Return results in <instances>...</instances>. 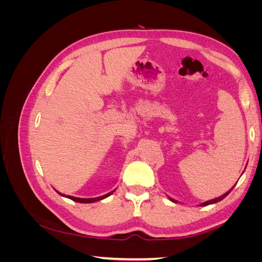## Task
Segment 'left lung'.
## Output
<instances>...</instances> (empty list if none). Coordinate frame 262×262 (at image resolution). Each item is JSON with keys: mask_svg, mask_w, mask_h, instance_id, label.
<instances>
[{"mask_svg": "<svg viewBox=\"0 0 262 262\" xmlns=\"http://www.w3.org/2000/svg\"><path fill=\"white\" fill-rule=\"evenodd\" d=\"M235 187V186H234ZM233 187V188H234ZM233 188L231 189V190H229V191H227L226 193H224L223 195H221V196H219V198H216V199H213V200H210V201H207V202H203V203H201L200 204V207H205V205H209V204H212V203H216V202H219V201H221V200H223L224 199V198L229 193V192H231L232 191V190H233ZM172 202H177L176 200H173V199H170Z\"/></svg>", "mask_w": 262, "mask_h": 262, "instance_id": "1", "label": "left lung"}]
</instances>
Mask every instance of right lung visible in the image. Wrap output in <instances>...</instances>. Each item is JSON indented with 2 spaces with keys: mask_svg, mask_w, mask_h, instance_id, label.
I'll return each instance as SVG.
<instances>
[{
  "mask_svg": "<svg viewBox=\"0 0 262 262\" xmlns=\"http://www.w3.org/2000/svg\"><path fill=\"white\" fill-rule=\"evenodd\" d=\"M114 191H115V190H114ZM114 191L109 192V193H107V194H105V195L98 196V198H90V199H83V198H75V196H71V195H66V194H62V193H60V192H59V193H60L61 195H63V196H67V198H69V199L73 200V201H75V202H81V203H93V202H96V201H99V200L105 199V198L109 196V195L112 194Z\"/></svg>",
  "mask_w": 262,
  "mask_h": 262,
  "instance_id": "obj_1",
  "label": "right lung"
}]
</instances>
